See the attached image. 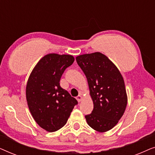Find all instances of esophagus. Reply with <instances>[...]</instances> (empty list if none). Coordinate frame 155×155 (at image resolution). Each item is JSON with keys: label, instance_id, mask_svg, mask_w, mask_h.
Returning a JSON list of instances; mask_svg holds the SVG:
<instances>
[{"label": "esophagus", "instance_id": "34e87169", "mask_svg": "<svg viewBox=\"0 0 155 155\" xmlns=\"http://www.w3.org/2000/svg\"><path fill=\"white\" fill-rule=\"evenodd\" d=\"M76 99H77V100H78V102H80V101H82V97H81V95H78V96L76 97Z\"/></svg>", "mask_w": 155, "mask_h": 155}]
</instances>
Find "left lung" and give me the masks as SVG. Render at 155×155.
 Returning <instances> with one entry per match:
<instances>
[{
	"label": "left lung",
	"instance_id": "obj_1",
	"mask_svg": "<svg viewBox=\"0 0 155 155\" xmlns=\"http://www.w3.org/2000/svg\"><path fill=\"white\" fill-rule=\"evenodd\" d=\"M87 80L94 109L85 116L87 124L98 132L113 128L124 115L127 94L124 78L115 65L99 52L76 57Z\"/></svg>",
	"mask_w": 155,
	"mask_h": 155
}]
</instances>
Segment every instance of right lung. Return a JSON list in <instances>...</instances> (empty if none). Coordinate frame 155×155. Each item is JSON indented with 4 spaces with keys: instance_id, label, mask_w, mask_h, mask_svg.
<instances>
[{
    "instance_id": "1",
    "label": "right lung",
    "mask_w": 155,
    "mask_h": 155,
    "mask_svg": "<svg viewBox=\"0 0 155 155\" xmlns=\"http://www.w3.org/2000/svg\"><path fill=\"white\" fill-rule=\"evenodd\" d=\"M74 61L71 55H46L36 65L27 81L26 98L29 111L38 125L48 132L64 126L78 104L59 82L65 70Z\"/></svg>"
}]
</instances>
